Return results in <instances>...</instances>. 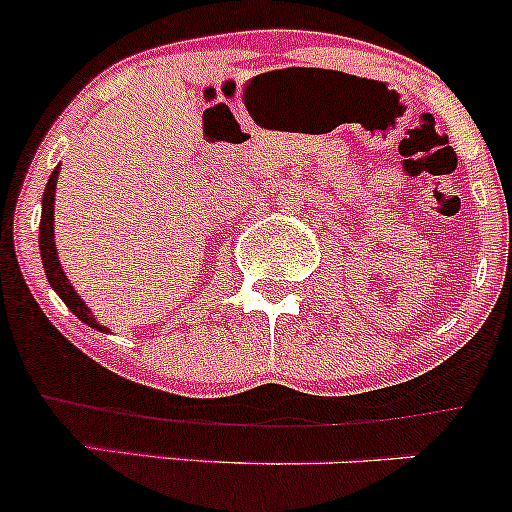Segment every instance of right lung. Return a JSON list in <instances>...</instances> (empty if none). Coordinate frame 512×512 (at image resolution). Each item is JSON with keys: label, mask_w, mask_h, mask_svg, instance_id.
Returning <instances> with one entry per match:
<instances>
[{"label": "right lung", "mask_w": 512, "mask_h": 512, "mask_svg": "<svg viewBox=\"0 0 512 512\" xmlns=\"http://www.w3.org/2000/svg\"><path fill=\"white\" fill-rule=\"evenodd\" d=\"M56 178H59V168L51 173L49 183H46L44 198H41V225H39V250H41V262H44V272L49 285L54 287V292L64 299L66 307L76 314L84 324L98 329V332H108L103 324L96 322V317L91 314V309L86 307L84 299L79 297L71 282L66 280L64 270H61L59 255H56V242H54V198H56Z\"/></svg>", "instance_id": "add662e5"}]
</instances>
